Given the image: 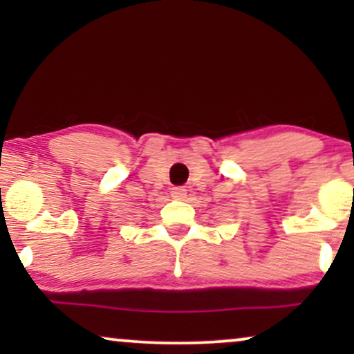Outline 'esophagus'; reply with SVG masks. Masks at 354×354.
Wrapping results in <instances>:
<instances>
[{
    "instance_id": "esophagus-1",
    "label": "esophagus",
    "mask_w": 354,
    "mask_h": 354,
    "mask_svg": "<svg viewBox=\"0 0 354 354\" xmlns=\"http://www.w3.org/2000/svg\"><path fill=\"white\" fill-rule=\"evenodd\" d=\"M171 196L174 200H185L186 198V188L185 186H178V188H173Z\"/></svg>"
}]
</instances>
